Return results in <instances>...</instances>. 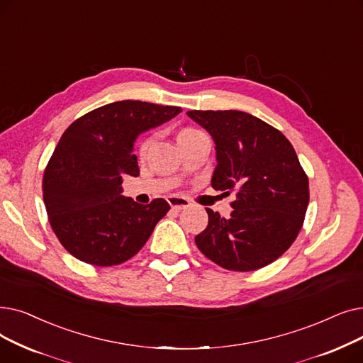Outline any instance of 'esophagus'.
<instances>
[{
	"instance_id": "esophagus-1",
	"label": "esophagus",
	"mask_w": 363,
	"mask_h": 363,
	"mask_svg": "<svg viewBox=\"0 0 363 363\" xmlns=\"http://www.w3.org/2000/svg\"><path fill=\"white\" fill-rule=\"evenodd\" d=\"M168 203L171 205L172 210H177V211L184 210V208H187L189 205H191V202H189V199L180 198V196H169V198H168Z\"/></svg>"
}]
</instances>
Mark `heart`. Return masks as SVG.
I'll use <instances>...</instances> for the list:
<instances>
[{"mask_svg": "<svg viewBox=\"0 0 363 363\" xmlns=\"http://www.w3.org/2000/svg\"><path fill=\"white\" fill-rule=\"evenodd\" d=\"M195 131H196V130H192V128H186V130L180 131V134H179V139H180V137H183V135H187V134L195 133ZM150 143H152V140H150V139H147V140H145V142L142 143V146H140V155H145V153H146V150H147V147L150 146Z\"/></svg>", "mask_w": 363, "mask_h": 363, "instance_id": "heart-1", "label": "heart"}]
</instances>
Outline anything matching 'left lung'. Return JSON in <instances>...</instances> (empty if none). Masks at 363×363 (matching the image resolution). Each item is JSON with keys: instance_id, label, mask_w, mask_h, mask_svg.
<instances>
[{"instance_id": "8db88e82", "label": "left lung", "mask_w": 363, "mask_h": 363, "mask_svg": "<svg viewBox=\"0 0 363 363\" xmlns=\"http://www.w3.org/2000/svg\"><path fill=\"white\" fill-rule=\"evenodd\" d=\"M216 143L211 186L235 192L224 218L206 208L208 226L195 242L223 269L251 272L279 258L303 228L308 179L286 137L247 112L189 111Z\"/></svg>"}]
</instances>
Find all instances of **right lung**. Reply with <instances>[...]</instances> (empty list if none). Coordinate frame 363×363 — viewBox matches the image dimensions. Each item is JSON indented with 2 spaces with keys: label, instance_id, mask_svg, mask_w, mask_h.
Returning <instances> with one entry per match:
<instances>
[{
  "label": "right lung",
  "instance_id": "obj_1",
  "mask_svg": "<svg viewBox=\"0 0 363 363\" xmlns=\"http://www.w3.org/2000/svg\"><path fill=\"white\" fill-rule=\"evenodd\" d=\"M182 112L139 100L113 101L67 127L45 167L43 198L51 229L65 250L99 267L139 252L168 213L165 199L149 205L123 195V177L139 176L137 135Z\"/></svg>",
  "mask_w": 363,
  "mask_h": 363
}]
</instances>
